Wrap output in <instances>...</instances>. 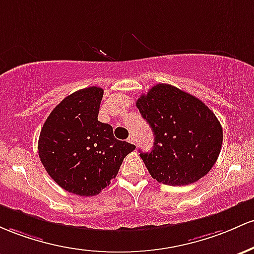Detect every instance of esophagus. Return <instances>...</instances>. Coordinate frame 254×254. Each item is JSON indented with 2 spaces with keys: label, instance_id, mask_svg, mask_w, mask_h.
<instances>
[{
  "label": "esophagus",
  "instance_id": "esophagus-1",
  "mask_svg": "<svg viewBox=\"0 0 254 254\" xmlns=\"http://www.w3.org/2000/svg\"><path fill=\"white\" fill-rule=\"evenodd\" d=\"M128 142H130V144H135V139H134V135L133 134H130L129 136H128Z\"/></svg>",
  "mask_w": 254,
  "mask_h": 254
}]
</instances>
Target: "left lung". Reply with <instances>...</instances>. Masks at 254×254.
Here are the masks:
<instances>
[{"label": "left lung", "instance_id": "left-lung-1", "mask_svg": "<svg viewBox=\"0 0 254 254\" xmlns=\"http://www.w3.org/2000/svg\"><path fill=\"white\" fill-rule=\"evenodd\" d=\"M136 108L155 135L150 152H140L150 175L169 186L193 184L217 161L223 130L200 99L169 84L139 97Z\"/></svg>", "mask_w": 254, "mask_h": 254}]
</instances>
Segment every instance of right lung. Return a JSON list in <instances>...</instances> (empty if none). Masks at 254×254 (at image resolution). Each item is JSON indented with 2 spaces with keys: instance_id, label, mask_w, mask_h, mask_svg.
I'll return each instance as SVG.
<instances>
[{
  "instance_id": "add662e5",
  "label": "right lung",
  "mask_w": 254,
  "mask_h": 254,
  "mask_svg": "<svg viewBox=\"0 0 254 254\" xmlns=\"http://www.w3.org/2000/svg\"><path fill=\"white\" fill-rule=\"evenodd\" d=\"M103 92L92 86L65 97L39 135L38 153L47 173L62 189L81 196L109 186L124 158L135 149L115 139L110 125L98 121Z\"/></svg>"
}]
</instances>
